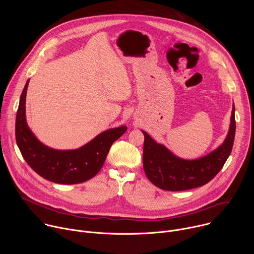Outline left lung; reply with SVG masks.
I'll list each match as a JSON object with an SVG mask.
<instances>
[{
	"label": "left lung",
	"instance_id": "obj_1",
	"mask_svg": "<svg viewBox=\"0 0 254 254\" xmlns=\"http://www.w3.org/2000/svg\"><path fill=\"white\" fill-rule=\"evenodd\" d=\"M235 107L233 104L228 134L220 147L205 157L184 160L176 157L165 146L157 143L146 131L143 143V170L148 179L160 189L185 191L201 187L219 173L228 159L235 136Z\"/></svg>",
	"mask_w": 254,
	"mask_h": 254
}]
</instances>
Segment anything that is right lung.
Returning <instances> with one entry per match:
<instances>
[{"mask_svg":"<svg viewBox=\"0 0 254 254\" xmlns=\"http://www.w3.org/2000/svg\"><path fill=\"white\" fill-rule=\"evenodd\" d=\"M29 80L20 97L16 117V141L27 164L42 178L57 184H79L93 178L102 168L112 144L127 127L107 129L76 150L51 149L37 139L27 126L25 102Z\"/></svg>","mask_w":254,"mask_h":254,"instance_id":"add662e5","label":"right lung"}]
</instances>
